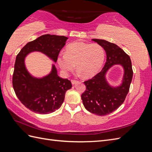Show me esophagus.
Returning <instances> with one entry per match:
<instances>
[{"label": "esophagus", "instance_id": "1", "mask_svg": "<svg viewBox=\"0 0 152 152\" xmlns=\"http://www.w3.org/2000/svg\"><path fill=\"white\" fill-rule=\"evenodd\" d=\"M71 82H72V84H76L77 82V80L72 79V80H71Z\"/></svg>", "mask_w": 152, "mask_h": 152}]
</instances>
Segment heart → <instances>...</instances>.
Returning <instances> with one entry per match:
<instances>
[{
  "label": "heart",
  "mask_w": 152,
  "mask_h": 152,
  "mask_svg": "<svg viewBox=\"0 0 152 152\" xmlns=\"http://www.w3.org/2000/svg\"><path fill=\"white\" fill-rule=\"evenodd\" d=\"M104 56L103 48L98 44L75 42L68 45L65 54L59 55L58 63L64 73L72 71L75 65L79 74L91 77L102 66Z\"/></svg>",
  "instance_id": "obj_1"
}]
</instances>
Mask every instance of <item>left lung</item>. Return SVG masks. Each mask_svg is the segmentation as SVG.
Segmentation results:
<instances>
[{
	"label": "left lung",
	"mask_w": 152,
	"mask_h": 152,
	"mask_svg": "<svg viewBox=\"0 0 152 152\" xmlns=\"http://www.w3.org/2000/svg\"><path fill=\"white\" fill-rule=\"evenodd\" d=\"M93 40L104 49L107 61L102 71L84 82L86 89L82 94L81 98L87 110L104 116L114 112L124 103L129 91L133 71L130 57L118 45L102 39ZM117 64L123 66L124 74L121 85L114 88L108 84L105 75L110 67Z\"/></svg>",
	"instance_id": "left-lung-1"
}]
</instances>
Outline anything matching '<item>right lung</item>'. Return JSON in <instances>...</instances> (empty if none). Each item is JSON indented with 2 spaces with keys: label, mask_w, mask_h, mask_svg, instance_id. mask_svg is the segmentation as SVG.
<instances>
[{
  "label": "right lung",
  "mask_w": 152,
  "mask_h": 152,
  "mask_svg": "<svg viewBox=\"0 0 152 152\" xmlns=\"http://www.w3.org/2000/svg\"><path fill=\"white\" fill-rule=\"evenodd\" d=\"M65 36L45 34L27 43L18 54L12 75V86L18 98L25 107L40 114H49L61 107L67 90L72 87L70 80L60 78L56 68L41 79L32 77L25 65L28 54L39 51L57 61L59 52L66 44Z\"/></svg>",
  "instance_id": "add662e5"
}]
</instances>
